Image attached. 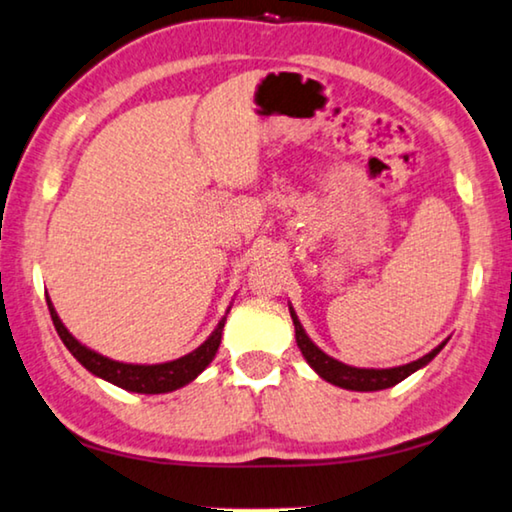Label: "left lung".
<instances>
[{"label": "left lung", "mask_w": 512, "mask_h": 512, "mask_svg": "<svg viewBox=\"0 0 512 512\" xmlns=\"http://www.w3.org/2000/svg\"><path fill=\"white\" fill-rule=\"evenodd\" d=\"M290 315L294 322V336H297V345H299L301 355H304L306 362L311 364V369L318 373L320 378H325L331 385L343 387V390L378 392V390H387V387H394L397 383H401V380H406L410 373L420 371L422 366H427L431 359H434L438 352L443 350V345L448 343V341H443L441 345H436L429 355L415 359V362H410V364L392 366V369H357V366H348V364L338 362V359H334V357H329L327 352H322L318 345L308 338V334L304 331V327H301V322L292 306H290Z\"/></svg>", "instance_id": "obj_1"}]
</instances>
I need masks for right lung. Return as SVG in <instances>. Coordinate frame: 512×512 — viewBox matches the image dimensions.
Wrapping results in <instances>:
<instances>
[{
	"label": "right lung",
	"mask_w": 512,
	"mask_h": 512,
	"mask_svg": "<svg viewBox=\"0 0 512 512\" xmlns=\"http://www.w3.org/2000/svg\"><path fill=\"white\" fill-rule=\"evenodd\" d=\"M46 301H48V311H50V318H53L57 334H60L62 343L67 345L71 355H74L78 362L92 373V376L109 380V383L122 387V390L136 392V394H164L192 383V380L213 362L215 352H218L220 341H222V327H225L227 313L229 308H232V306L227 308L225 318L218 322V327L213 329V334L208 336L197 350L187 352L185 357H178L174 362H164V364H125V362H115V359L99 355V352L90 350L88 345H83L78 338L71 336L69 329L62 325L53 301L48 297Z\"/></svg>",
	"instance_id": "add662e5"
}]
</instances>
